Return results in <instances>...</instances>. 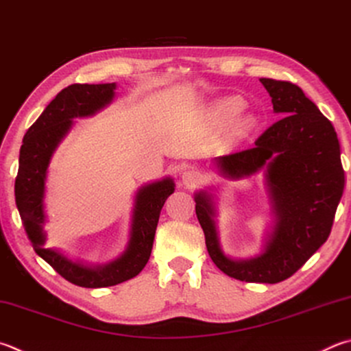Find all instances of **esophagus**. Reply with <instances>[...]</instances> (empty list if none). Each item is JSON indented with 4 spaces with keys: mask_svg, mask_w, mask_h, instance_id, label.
I'll use <instances>...</instances> for the list:
<instances>
[{
    "mask_svg": "<svg viewBox=\"0 0 351 351\" xmlns=\"http://www.w3.org/2000/svg\"><path fill=\"white\" fill-rule=\"evenodd\" d=\"M201 180H202V176L199 171H196V170H186L181 175V181L184 186H187V187L197 186V184L201 182Z\"/></svg>",
    "mask_w": 351,
    "mask_h": 351,
    "instance_id": "obj_1",
    "label": "esophagus"
}]
</instances>
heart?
<instances>
[{
  "instance_id": "b5f03b06",
  "label": "heart",
  "mask_w": 351,
  "mask_h": 351,
  "mask_svg": "<svg viewBox=\"0 0 351 351\" xmlns=\"http://www.w3.org/2000/svg\"><path fill=\"white\" fill-rule=\"evenodd\" d=\"M244 107V101L239 97H224L208 106L206 112L207 123L215 129H222L232 123L230 138L241 139L247 136L258 124L256 114L252 112H240Z\"/></svg>"
}]
</instances>
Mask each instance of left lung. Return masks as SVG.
Segmentation results:
<instances>
[{"mask_svg": "<svg viewBox=\"0 0 351 351\" xmlns=\"http://www.w3.org/2000/svg\"><path fill=\"white\" fill-rule=\"evenodd\" d=\"M281 119L261 135L254 147L215 158L228 180L264 170L273 224L259 254L237 259L224 253L216 226V195L195 193L196 216L210 258L221 271L245 282L276 284L290 278L327 241L343 184L341 147L333 124L298 86L261 78Z\"/></svg>", "mask_w": 351, "mask_h": 351, "instance_id": "1", "label": "left lung"}]
</instances>
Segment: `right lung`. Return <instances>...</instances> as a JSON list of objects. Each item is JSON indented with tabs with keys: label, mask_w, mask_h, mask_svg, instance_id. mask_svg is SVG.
Segmentation results:
<instances>
[{
	"label": "right lung",
	"mask_w": 351,
	"mask_h": 351,
	"mask_svg": "<svg viewBox=\"0 0 351 351\" xmlns=\"http://www.w3.org/2000/svg\"><path fill=\"white\" fill-rule=\"evenodd\" d=\"M117 82L110 84H72L56 95L30 129L25 132L20 149V167L15 180V201L24 230L38 256L66 278L69 282L99 289L135 278L150 258L159 213L167 197L175 192L170 176L144 184L133 202L129 242L118 258L103 265L73 261L56 248H46L47 169L55 150L72 130L75 118L93 117L112 104Z\"/></svg>",
	"instance_id": "1"
}]
</instances>
